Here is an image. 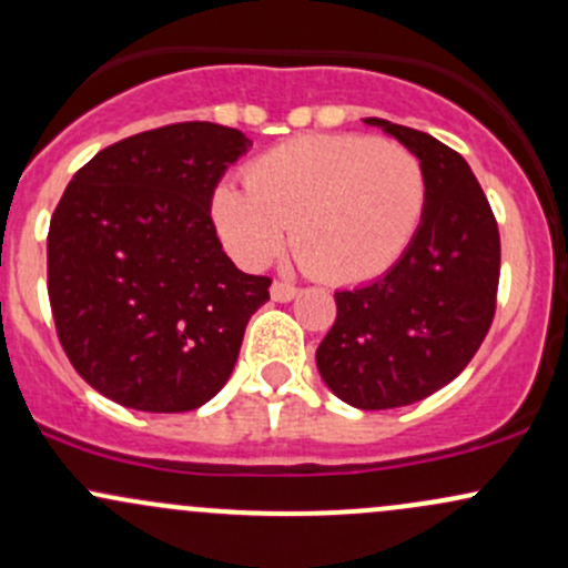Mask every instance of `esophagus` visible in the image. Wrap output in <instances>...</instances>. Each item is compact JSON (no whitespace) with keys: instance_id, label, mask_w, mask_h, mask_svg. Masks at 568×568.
I'll return each mask as SVG.
<instances>
[{"instance_id":"esophagus-1","label":"esophagus","mask_w":568,"mask_h":568,"mask_svg":"<svg viewBox=\"0 0 568 568\" xmlns=\"http://www.w3.org/2000/svg\"><path fill=\"white\" fill-rule=\"evenodd\" d=\"M270 294H272L274 302H291V298L298 296V288H294V285H288V283H280V280H274Z\"/></svg>"}]
</instances>
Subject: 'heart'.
Masks as SVG:
<instances>
[{"mask_svg": "<svg viewBox=\"0 0 568 568\" xmlns=\"http://www.w3.org/2000/svg\"><path fill=\"white\" fill-rule=\"evenodd\" d=\"M428 207V174L407 148L369 134H313L272 148L245 170V191L217 185L213 223L240 264L280 253L328 283L383 277L409 251Z\"/></svg>", "mask_w": 568, "mask_h": 568, "instance_id": "b5f03b06", "label": "heart"}]
</instances>
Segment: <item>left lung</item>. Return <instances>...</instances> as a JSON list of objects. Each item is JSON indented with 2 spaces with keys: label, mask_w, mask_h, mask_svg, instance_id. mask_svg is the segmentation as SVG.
Wrapping results in <instances>:
<instances>
[{
  "label": "left lung",
  "mask_w": 568,
  "mask_h": 568,
  "mask_svg": "<svg viewBox=\"0 0 568 568\" xmlns=\"http://www.w3.org/2000/svg\"><path fill=\"white\" fill-rule=\"evenodd\" d=\"M423 161L428 207L402 261L375 283L336 291V321L317 345L323 383L358 409H394L445 388L466 369L496 315L501 240L464 155L383 118Z\"/></svg>",
  "instance_id": "8db88e82"
}]
</instances>
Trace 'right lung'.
<instances>
[{
  "mask_svg": "<svg viewBox=\"0 0 568 568\" xmlns=\"http://www.w3.org/2000/svg\"><path fill=\"white\" fill-rule=\"evenodd\" d=\"M251 145L217 123H170L74 172L48 232V296L67 358L102 396L189 413L232 377L272 280L236 270L210 204Z\"/></svg>",
  "mask_w": 568,
  "mask_h": 568,
  "instance_id": "1",
  "label": "right lung"
}]
</instances>
